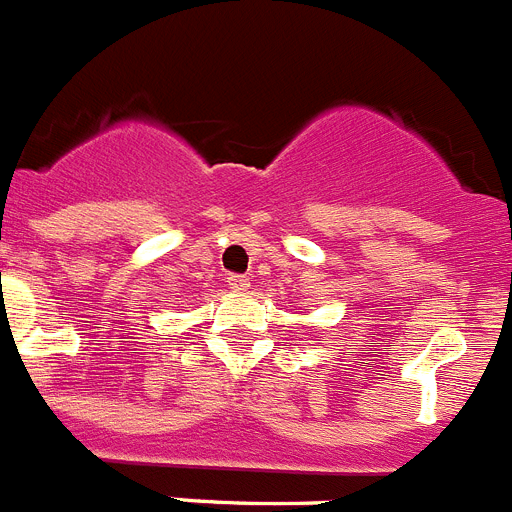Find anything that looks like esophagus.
<instances>
[{"label":"esophagus","mask_w":512,"mask_h":512,"mask_svg":"<svg viewBox=\"0 0 512 512\" xmlns=\"http://www.w3.org/2000/svg\"><path fill=\"white\" fill-rule=\"evenodd\" d=\"M227 283L234 293H245V290L250 288V278H247V275H240V272H229Z\"/></svg>","instance_id":"obj_1"}]
</instances>
